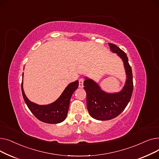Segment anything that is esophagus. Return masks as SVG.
<instances>
[{
    "mask_svg": "<svg viewBox=\"0 0 159 159\" xmlns=\"http://www.w3.org/2000/svg\"><path fill=\"white\" fill-rule=\"evenodd\" d=\"M79 88H83L84 87V79H80L79 80Z\"/></svg>",
    "mask_w": 159,
    "mask_h": 159,
    "instance_id": "1",
    "label": "esophagus"
}]
</instances>
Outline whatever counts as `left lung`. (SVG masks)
Returning a JSON list of instances; mask_svg holds the SVG:
<instances>
[{
  "instance_id": "obj_1",
  "label": "left lung",
  "mask_w": 159,
  "mask_h": 159,
  "mask_svg": "<svg viewBox=\"0 0 159 159\" xmlns=\"http://www.w3.org/2000/svg\"><path fill=\"white\" fill-rule=\"evenodd\" d=\"M108 44L111 52L117 54L123 61L126 80L119 92L107 93L93 80L85 77L84 89L86 92L88 111L91 117L98 120H111L120 115L129 103L133 93V75L126 54L117 46Z\"/></svg>"
}]
</instances>
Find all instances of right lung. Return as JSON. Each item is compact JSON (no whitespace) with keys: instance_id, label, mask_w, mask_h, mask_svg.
Instances as JSON below:
<instances>
[{"instance_id":"right-lung-1","label":"right lung","mask_w":159,"mask_h":159,"mask_svg":"<svg viewBox=\"0 0 159 159\" xmlns=\"http://www.w3.org/2000/svg\"><path fill=\"white\" fill-rule=\"evenodd\" d=\"M23 75L24 73H22V79ZM78 86L79 80L71 82L55 102L46 105H39L30 101L24 91L23 80L22 81L21 89L25 102L36 118L45 123L58 124L66 119L69 110L71 97Z\"/></svg>"}]
</instances>
